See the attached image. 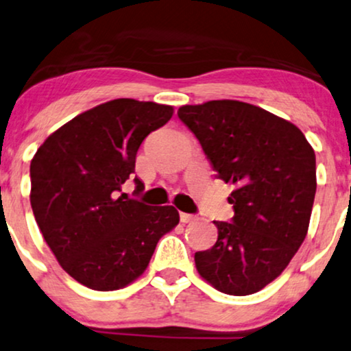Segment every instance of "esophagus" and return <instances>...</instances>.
I'll list each match as a JSON object with an SVG mask.
<instances>
[{"mask_svg":"<svg viewBox=\"0 0 351 351\" xmlns=\"http://www.w3.org/2000/svg\"><path fill=\"white\" fill-rule=\"evenodd\" d=\"M180 220L183 221V223H191V221H196L197 217H196V215H191V214H184V212H181V214H180Z\"/></svg>","mask_w":351,"mask_h":351,"instance_id":"34e87169","label":"esophagus"}]
</instances>
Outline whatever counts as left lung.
Instances as JSON below:
<instances>
[{
	"mask_svg": "<svg viewBox=\"0 0 351 351\" xmlns=\"http://www.w3.org/2000/svg\"><path fill=\"white\" fill-rule=\"evenodd\" d=\"M178 117L217 176L234 186L233 219L214 221L219 238L194 254L197 272L221 293H256L287 269L308 233L314 150L293 123L245 101L184 105Z\"/></svg>",
	"mask_w": 351,
	"mask_h": 351,
	"instance_id": "8db88e82",
	"label": "left lung"
}]
</instances>
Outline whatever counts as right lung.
<instances>
[{"label": "right lung", "instance_id": "1", "mask_svg": "<svg viewBox=\"0 0 351 351\" xmlns=\"http://www.w3.org/2000/svg\"><path fill=\"white\" fill-rule=\"evenodd\" d=\"M173 106L117 99L56 130L30 162V206L47 245L74 280L97 291L130 285L178 225L173 206H145L121 188L150 132ZM136 191L144 183L134 178Z\"/></svg>", "mask_w": 351, "mask_h": 351}]
</instances>
